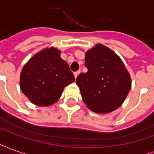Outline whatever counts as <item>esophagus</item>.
<instances>
[{
    "instance_id": "34e87169",
    "label": "esophagus",
    "mask_w": 154,
    "mask_h": 154,
    "mask_svg": "<svg viewBox=\"0 0 154 154\" xmlns=\"http://www.w3.org/2000/svg\"><path fill=\"white\" fill-rule=\"evenodd\" d=\"M80 72H81L80 70H78V71H77V72H74V76H75V78H77V77L78 76V74L80 73Z\"/></svg>"
}]
</instances>
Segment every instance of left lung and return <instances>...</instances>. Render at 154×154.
<instances>
[{"mask_svg":"<svg viewBox=\"0 0 154 154\" xmlns=\"http://www.w3.org/2000/svg\"><path fill=\"white\" fill-rule=\"evenodd\" d=\"M86 73L77 77L82 100L97 113L111 112L121 106L131 87L130 77L117 55L110 48L97 44L87 51Z\"/></svg>","mask_w":154,"mask_h":154,"instance_id":"1","label":"left lung"}]
</instances>
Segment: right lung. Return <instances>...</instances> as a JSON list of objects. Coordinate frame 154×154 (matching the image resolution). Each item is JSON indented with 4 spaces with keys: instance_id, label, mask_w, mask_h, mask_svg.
<instances>
[{
    "instance_id": "add662e5",
    "label": "right lung",
    "mask_w": 154,
    "mask_h": 154,
    "mask_svg": "<svg viewBox=\"0 0 154 154\" xmlns=\"http://www.w3.org/2000/svg\"><path fill=\"white\" fill-rule=\"evenodd\" d=\"M75 81L67 62L60 57V51L51 48L42 50L25 64L20 74L23 93L38 106L55 103L64 87Z\"/></svg>"
}]
</instances>
